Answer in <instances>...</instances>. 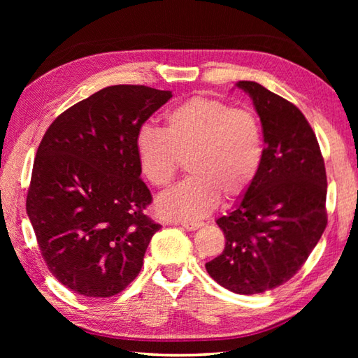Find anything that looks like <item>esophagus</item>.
I'll return each mask as SVG.
<instances>
[{"label": "esophagus", "mask_w": 358, "mask_h": 358, "mask_svg": "<svg viewBox=\"0 0 358 358\" xmlns=\"http://www.w3.org/2000/svg\"><path fill=\"white\" fill-rule=\"evenodd\" d=\"M201 226H203V223H195V222H183V223H181V227H185L186 231H196V229H200Z\"/></svg>", "instance_id": "34e87169"}]
</instances>
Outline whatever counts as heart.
Listing matches in <instances>:
<instances>
[{"instance_id": "obj_1", "label": "heart", "mask_w": 358, "mask_h": 358, "mask_svg": "<svg viewBox=\"0 0 358 358\" xmlns=\"http://www.w3.org/2000/svg\"><path fill=\"white\" fill-rule=\"evenodd\" d=\"M135 152L157 187L169 186L187 162L191 177L158 196L155 209L163 218L194 222L215 209L220 195L234 200L248 192L263 162V134L249 110L195 95L166 113L163 131L143 126Z\"/></svg>"}]
</instances>
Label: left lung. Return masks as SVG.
Here are the masks:
<instances>
[{"instance_id":"obj_1","label":"left lung","mask_w":358,"mask_h":358,"mask_svg":"<svg viewBox=\"0 0 358 358\" xmlns=\"http://www.w3.org/2000/svg\"><path fill=\"white\" fill-rule=\"evenodd\" d=\"M263 127V162L252 186L217 224L224 250L206 263L218 285L252 295L291 280L324 232L326 171L300 109L255 81H238Z\"/></svg>"}]
</instances>
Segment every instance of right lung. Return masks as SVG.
<instances>
[{"instance_id": "1", "label": "right lung", "mask_w": 358, "mask_h": 358, "mask_svg": "<svg viewBox=\"0 0 358 358\" xmlns=\"http://www.w3.org/2000/svg\"><path fill=\"white\" fill-rule=\"evenodd\" d=\"M171 90L109 86L63 112L45 131L26 210L52 275L75 294L112 296L134 281L158 223L135 138Z\"/></svg>"}]
</instances>
